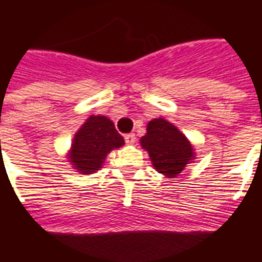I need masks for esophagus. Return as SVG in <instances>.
Masks as SVG:
<instances>
[{"mask_svg":"<svg viewBox=\"0 0 262 262\" xmlns=\"http://www.w3.org/2000/svg\"><path fill=\"white\" fill-rule=\"evenodd\" d=\"M125 141H126L127 144H135L136 143V136L133 133H129V135L125 136Z\"/></svg>","mask_w":262,"mask_h":262,"instance_id":"1","label":"esophagus"}]
</instances>
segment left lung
<instances>
[{"label": "left lung", "mask_w": 262, "mask_h": 262, "mask_svg": "<svg viewBox=\"0 0 262 262\" xmlns=\"http://www.w3.org/2000/svg\"><path fill=\"white\" fill-rule=\"evenodd\" d=\"M140 145L148 152L154 169L167 179L177 177L196 157L187 136L165 118L149 121Z\"/></svg>", "instance_id": "left-lung-1"}]
</instances>
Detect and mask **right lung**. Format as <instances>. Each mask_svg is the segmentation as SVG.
<instances>
[{
    "label": "right lung",
    "instance_id": "add662e5",
    "mask_svg": "<svg viewBox=\"0 0 262 262\" xmlns=\"http://www.w3.org/2000/svg\"><path fill=\"white\" fill-rule=\"evenodd\" d=\"M125 140L117 132L114 122L104 115H91L74 135L70 147V165L81 174H93L100 170L107 155L121 148Z\"/></svg>",
    "mask_w": 262,
    "mask_h": 262
}]
</instances>
